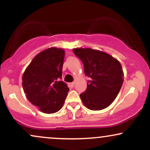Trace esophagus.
Segmentation results:
<instances>
[{
  "label": "esophagus",
  "mask_w": 150,
  "mask_h": 150,
  "mask_svg": "<svg viewBox=\"0 0 150 150\" xmlns=\"http://www.w3.org/2000/svg\"><path fill=\"white\" fill-rule=\"evenodd\" d=\"M70 86H71V87H74V85H75V82H71V83H70Z\"/></svg>",
  "instance_id": "1"
}]
</instances>
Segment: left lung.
<instances>
[{
	"label": "left lung",
	"mask_w": 150,
	"mask_h": 150,
	"mask_svg": "<svg viewBox=\"0 0 150 150\" xmlns=\"http://www.w3.org/2000/svg\"><path fill=\"white\" fill-rule=\"evenodd\" d=\"M82 61L85 76L90 77L80 97L87 108L94 111L108 107L116 99L123 82L120 62L108 53L92 49H73Z\"/></svg>",
	"instance_id": "8db88e82"
}]
</instances>
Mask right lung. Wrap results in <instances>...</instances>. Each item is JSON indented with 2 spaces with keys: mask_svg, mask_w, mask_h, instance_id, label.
I'll return each instance as SVG.
<instances>
[{
  "mask_svg": "<svg viewBox=\"0 0 150 150\" xmlns=\"http://www.w3.org/2000/svg\"><path fill=\"white\" fill-rule=\"evenodd\" d=\"M65 51L49 48L33 58L22 76V87L27 99L45 113L62 108L69 88L62 78Z\"/></svg>",
  "mask_w": 150,
  "mask_h": 150,
  "instance_id": "right-lung-1",
  "label": "right lung"
}]
</instances>
